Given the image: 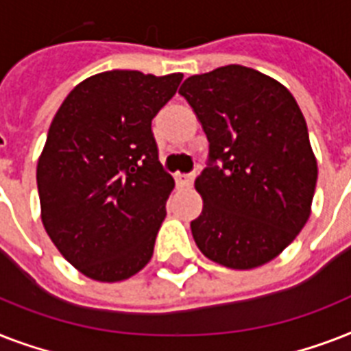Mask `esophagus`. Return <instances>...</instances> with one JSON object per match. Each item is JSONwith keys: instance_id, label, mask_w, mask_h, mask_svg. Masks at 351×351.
<instances>
[{"instance_id": "obj_1", "label": "esophagus", "mask_w": 351, "mask_h": 351, "mask_svg": "<svg viewBox=\"0 0 351 351\" xmlns=\"http://www.w3.org/2000/svg\"><path fill=\"white\" fill-rule=\"evenodd\" d=\"M195 173H187V175H178L176 176V182L184 187H191L193 182H195Z\"/></svg>"}]
</instances>
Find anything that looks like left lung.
I'll return each mask as SVG.
<instances>
[{"mask_svg":"<svg viewBox=\"0 0 351 351\" xmlns=\"http://www.w3.org/2000/svg\"><path fill=\"white\" fill-rule=\"evenodd\" d=\"M202 123L208 167L193 239L209 261L251 269L280 255L310 219L317 160L282 84L242 65L195 74L178 90Z\"/></svg>","mask_w":351,"mask_h":351,"instance_id":"left-lung-1","label":"left lung"}]
</instances>
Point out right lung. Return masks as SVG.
<instances>
[{
  "instance_id": "add662e5",
  "label": "right lung",
  "mask_w": 351,
  "mask_h": 351,
  "mask_svg": "<svg viewBox=\"0 0 351 351\" xmlns=\"http://www.w3.org/2000/svg\"><path fill=\"white\" fill-rule=\"evenodd\" d=\"M184 74L107 71L58 109L36 169L41 222L85 277L118 282L153 256L175 180L151 131Z\"/></svg>"
}]
</instances>
